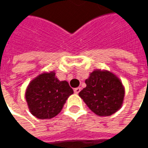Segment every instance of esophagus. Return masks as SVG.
I'll return each mask as SVG.
<instances>
[{"label":"esophagus","mask_w":148,"mask_h":148,"mask_svg":"<svg viewBox=\"0 0 148 148\" xmlns=\"http://www.w3.org/2000/svg\"><path fill=\"white\" fill-rule=\"evenodd\" d=\"M80 90H81V88H80V87H76V88H74V93H79V92H80Z\"/></svg>","instance_id":"34e87169"}]
</instances>
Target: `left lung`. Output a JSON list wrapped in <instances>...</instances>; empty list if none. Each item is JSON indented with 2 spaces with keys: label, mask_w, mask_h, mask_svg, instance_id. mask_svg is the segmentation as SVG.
Instances as JSON below:
<instances>
[{
  "label": "left lung",
  "mask_w": 148,
  "mask_h": 148,
  "mask_svg": "<svg viewBox=\"0 0 148 148\" xmlns=\"http://www.w3.org/2000/svg\"><path fill=\"white\" fill-rule=\"evenodd\" d=\"M86 86L79 96L99 116H108L121 109L125 90L120 79L108 70L96 69L86 79Z\"/></svg>",
  "instance_id": "left-lung-1"
}]
</instances>
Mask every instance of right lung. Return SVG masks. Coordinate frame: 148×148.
Returning a JSON list of instances; mask_svg holds the SVG:
<instances>
[{"instance_id": "add662e5", "label": "right lung", "mask_w": 148, "mask_h": 148, "mask_svg": "<svg viewBox=\"0 0 148 148\" xmlns=\"http://www.w3.org/2000/svg\"><path fill=\"white\" fill-rule=\"evenodd\" d=\"M74 93L66 80L60 81L54 71L34 78L25 90L30 112L38 119H50L58 115L68 98Z\"/></svg>"}]
</instances>
